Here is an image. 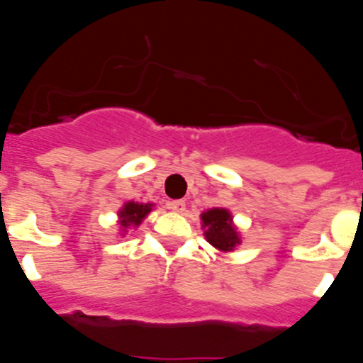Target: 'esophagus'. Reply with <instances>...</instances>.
Listing matches in <instances>:
<instances>
[{"mask_svg": "<svg viewBox=\"0 0 363 363\" xmlns=\"http://www.w3.org/2000/svg\"><path fill=\"white\" fill-rule=\"evenodd\" d=\"M169 208L173 211H177V213H183V211H185V201H171Z\"/></svg>", "mask_w": 363, "mask_h": 363, "instance_id": "obj_1", "label": "esophagus"}]
</instances>
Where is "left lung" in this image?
<instances>
[{
    "mask_svg": "<svg viewBox=\"0 0 363 363\" xmlns=\"http://www.w3.org/2000/svg\"><path fill=\"white\" fill-rule=\"evenodd\" d=\"M201 228L210 245L220 252H233L242 243L238 228L233 222L231 211L225 208H211L201 213Z\"/></svg>",
    "mask_w": 363,
    "mask_h": 363,
    "instance_id": "left-lung-1",
    "label": "left lung"
}]
</instances>
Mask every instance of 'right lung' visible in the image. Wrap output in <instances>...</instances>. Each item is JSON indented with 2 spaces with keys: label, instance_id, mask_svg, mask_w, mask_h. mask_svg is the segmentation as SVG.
I'll list each match as a JSON object with an SVG mask.
<instances>
[{
  "label": "right lung",
  "instance_id": "right-lung-1",
  "mask_svg": "<svg viewBox=\"0 0 363 363\" xmlns=\"http://www.w3.org/2000/svg\"><path fill=\"white\" fill-rule=\"evenodd\" d=\"M152 208L153 203H135V201H127V203L118 210V224H120L121 236L127 235L128 229L139 228L141 222L148 217Z\"/></svg>",
  "mask_w": 363,
  "mask_h": 363
}]
</instances>
